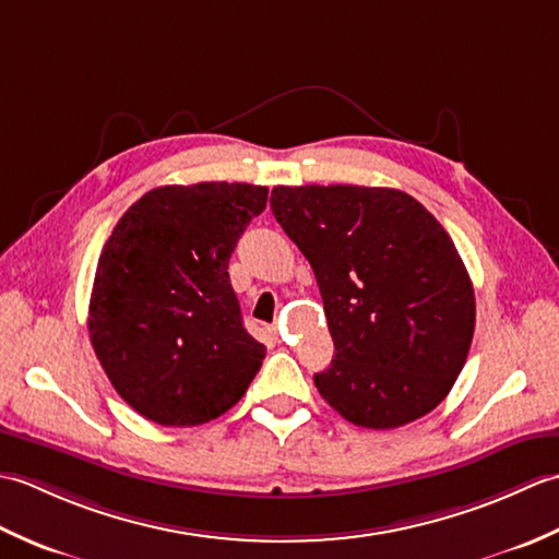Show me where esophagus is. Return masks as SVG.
Wrapping results in <instances>:
<instances>
[{"mask_svg":"<svg viewBox=\"0 0 559 559\" xmlns=\"http://www.w3.org/2000/svg\"><path fill=\"white\" fill-rule=\"evenodd\" d=\"M271 331H273V334H276V336H278V326H271Z\"/></svg>","mask_w":559,"mask_h":559,"instance_id":"34e87169","label":"esophagus"}]
</instances>
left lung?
I'll return each mask as SVG.
<instances>
[{
    "instance_id": "obj_1",
    "label": "left lung",
    "mask_w": 559,
    "mask_h": 559,
    "mask_svg": "<svg viewBox=\"0 0 559 559\" xmlns=\"http://www.w3.org/2000/svg\"><path fill=\"white\" fill-rule=\"evenodd\" d=\"M271 211L314 271L334 360L319 394L353 425L394 430L437 408L476 329L454 242L420 201L358 185L273 187Z\"/></svg>"
}]
</instances>
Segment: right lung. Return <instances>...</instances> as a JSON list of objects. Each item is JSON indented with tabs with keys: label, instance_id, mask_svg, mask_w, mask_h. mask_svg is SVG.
Returning <instances> with one entry per match:
<instances>
[{
	"label": "right lung",
	"instance_id": "obj_1",
	"mask_svg": "<svg viewBox=\"0 0 559 559\" xmlns=\"http://www.w3.org/2000/svg\"><path fill=\"white\" fill-rule=\"evenodd\" d=\"M269 189L245 182L156 187L103 247L88 307L93 350L129 406L168 427L230 411L259 372L228 261Z\"/></svg>",
	"mask_w": 559,
	"mask_h": 559
}]
</instances>
